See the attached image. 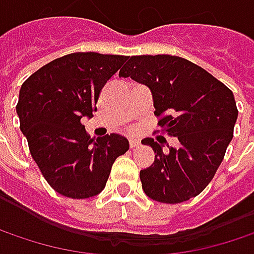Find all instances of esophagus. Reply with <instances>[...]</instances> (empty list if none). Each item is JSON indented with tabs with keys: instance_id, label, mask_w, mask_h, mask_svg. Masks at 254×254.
I'll use <instances>...</instances> for the list:
<instances>
[{
	"instance_id": "esophagus-1",
	"label": "esophagus",
	"mask_w": 254,
	"mask_h": 254,
	"mask_svg": "<svg viewBox=\"0 0 254 254\" xmlns=\"http://www.w3.org/2000/svg\"><path fill=\"white\" fill-rule=\"evenodd\" d=\"M139 143L140 142H139L138 139H129V146L130 148H136V146H139Z\"/></svg>"
}]
</instances>
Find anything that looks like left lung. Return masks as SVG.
<instances>
[{
	"mask_svg": "<svg viewBox=\"0 0 254 254\" xmlns=\"http://www.w3.org/2000/svg\"><path fill=\"white\" fill-rule=\"evenodd\" d=\"M119 76L146 85L162 130L179 140L178 148L146 138L153 163L140 171L142 189L162 203L197 196L213 179L233 138L236 101L225 83L199 65L175 55L127 57Z\"/></svg>",
	"mask_w": 254,
	"mask_h": 254,
	"instance_id": "8db88e82",
	"label": "left lung"
}]
</instances>
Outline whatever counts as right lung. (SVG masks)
Returning <instances> with one entry per match:
<instances>
[{"label":"right lung","mask_w":254,"mask_h":254,"mask_svg":"<svg viewBox=\"0 0 254 254\" xmlns=\"http://www.w3.org/2000/svg\"><path fill=\"white\" fill-rule=\"evenodd\" d=\"M127 61L125 55L73 52L32 73L19 89L17 114L32 159L58 193L88 199L105 188L118 156L129 149L119 133L88 136L101 89Z\"/></svg>","instance_id":"obj_1"}]
</instances>
